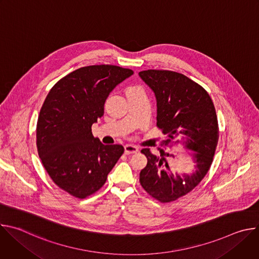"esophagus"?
Listing matches in <instances>:
<instances>
[{"mask_svg": "<svg viewBox=\"0 0 259 259\" xmlns=\"http://www.w3.org/2000/svg\"><path fill=\"white\" fill-rule=\"evenodd\" d=\"M124 150H125V154L126 155H130V154H136L138 152V147L132 144H126L124 146Z\"/></svg>", "mask_w": 259, "mask_h": 259, "instance_id": "34e87169", "label": "esophagus"}]
</instances>
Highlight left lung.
Segmentation results:
<instances>
[{"instance_id":"obj_1","label":"left lung","mask_w":259,"mask_h":259,"mask_svg":"<svg viewBox=\"0 0 259 259\" xmlns=\"http://www.w3.org/2000/svg\"><path fill=\"white\" fill-rule=\"evenodd\" d=\"M140 79L155 94L157 126L168 136L165 145H181L190 152L192 172L173 171L167 157L176 158L159 149L160 157L150 149L141 153L147 159L140 171L142 188L160 202L174 201L194 190L207 174L218 142V122L214 104L207 91L182 73L149 69Z\"/></svg>"}]
</instances>
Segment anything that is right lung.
Here are the masks:
<instances>
[{
    "mask_svg": "<svg viewBox=\"0 0 259 259\" xmlns=\"http://www.w3.org/2000/svg\"><path fill=\"white\" fill-rule=\"evenodd\" d=\"M132 75L116 65L84 66L58 81L44 101L36 124L39 157L55 184L73 197L97 192L124 153L120 144L101 143L91 127L110 92Z\"/></svg>",
    "mask_w": 259,
    "mask_h": 259,
    "instance_id": "add662e5",
    "label": "right lung"
}]
</instances>
